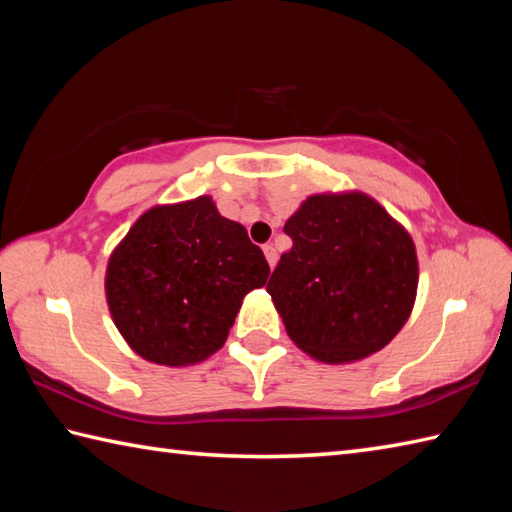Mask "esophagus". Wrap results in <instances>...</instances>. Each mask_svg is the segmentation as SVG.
Segmentation results:
<instances>
[{
	"label": "esophagus",
	"mask_w": 512,
	"mask_h": 512,
	"mask_svg": "<svg viewBox=\"0 0 512 512\" xmlns=\"http://www.w3.org/2000/svg\"><path fill=\"white\" fill-rule=\"evenodd\" d=\"M264 255H266L268 266L275 268V264H277V250H275L273 244H266V246H264Z\"/></svg>",
	"instance_id": "1"
}]
</instances>
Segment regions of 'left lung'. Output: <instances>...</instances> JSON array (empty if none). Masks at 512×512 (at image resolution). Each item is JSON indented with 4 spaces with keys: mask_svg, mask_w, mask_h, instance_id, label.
Segmentation results:
<instances>
[{
    "mask_svg": "<svg viewBox=\"0 0 512 512\" xmlns=\"http://www.w3.org/2000/svg\"><path fill=\"white\" fill-rule=\"evenodd\" d=\"M284 231L292 248L266 290L290 339L323 363L383 350L416 301L411 235L361 191L310 195Z\"/></svg>",
    "mask_w": 512,
    "mask_h": 512,
    "instance_id": "8db88e82",
    "label": "left lung"
}]
</instances>
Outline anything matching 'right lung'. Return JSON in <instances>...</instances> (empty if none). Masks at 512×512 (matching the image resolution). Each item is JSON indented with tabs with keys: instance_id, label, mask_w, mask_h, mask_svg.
I'll return each mask as SVG.
<instances>
[{
	"instance_id": "right-lung-1",
	"label": "right lung",
	"mask_w": 512,
	"mask_h": 512,
	"mask_svg": "<svg viewBox=\"0 0 512 512\" xmlns=\"http://www.w3.org/2000/svg\"><path fill=\"white\" fill-rule=\"evenodd\" d=\"M268 275L246 228L200 195L138 217L107 262L105 297L138 356L182 367L220 350L242 299Z\"/></svg>"
}]
</instances>
